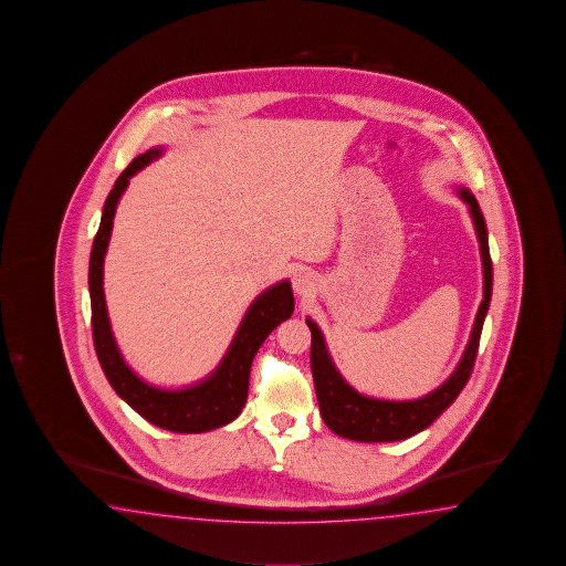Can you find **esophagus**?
I'll use <instances>...</instances> for the list:
<instances>
[{"label":"esophagus","mask_w":566,"mask_h":566,"mask_svg":"<svg viewBox=\"0 0 566 566\" xmlns=\"http://www.w3.org/2000/svg\"><path fill=\"white\" fill-rule=\"evenodd\" d=\"M292 289L298 294V296H306L311 294V290L314 289V277L311 276V272H296V276L292 280Z\"/></svg>","instance_id":"esophagus-1"}]
</instances>
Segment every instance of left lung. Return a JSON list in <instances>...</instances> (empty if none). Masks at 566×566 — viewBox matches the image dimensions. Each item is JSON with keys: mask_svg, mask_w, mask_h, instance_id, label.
Segmentation results:
<instances>
[{"mask_svg": "<svg viewBox=\"0 0 566 566\" xmlns=\"http://www.w3.org/2000/svg\"><path fill=\"white\" fill-rule=\"evenodd\" d=\"M459 197L469 205V213L475 226L479 239V252L483 262V301L479 304L475 325L471 331V339L465 353L452 376L418 400L406 402H391V400H376L367 398L364 394L353 390L352 386L343 379L337 367L333 364L325 345V337L321 328L316 327L311 318L306 325L311 328V367H313L314 390L321 408V416L335 434L345 439L359 440V442H391L415 437L416 432L430 427L449 406H451L461 390L465 388L475 357H478L479 339L485 314L490 308L491 286H493V270H491L490 241H488V227L479 209V202L471 195V190H459Z\"/></svg>", "mask_w": 566, "mask_h": 566, "instance_id": "8db88e82", "label": "left lung"}]
</instances>
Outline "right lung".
Returning a JSON list of instances; mask_svg holds the SVG:
<instances>
[{
    "instance_id": "obj_1",
    "label": "right lung",
    "mask_w": 566,
    "mask_h": 566,
    "mask_svg": "<svg viewBox=\"0 0 566 566\" xmlns=\"http://www.w3.org/2000/svg\"><path fill=\"white\" fill-rule=\"evenodd\" d=\"M163 148H150L138 158H134L126 170L115 180L114 189L109 192L101 226L88 260V294H91V325H93V343L99 357L103 374L109 379L115 394L126 400L139 416L164 430L172 432H207L213 428L226 427L235 420L245 400L250 386V369L253 357L262 347L265 337L274 328L290 318L294 313V296L289 280H282L274 286L262 292L239 325L235 337L227 349L223 361L213 374L205 377L199 384L185 390H163L146 384L142 377L132 371L117 349L107 306L103 292V262L114 229L115 209L122 199L124 190L129 185V178L148 166L151 160L163 156Z\"/></svg>"
}]
</instances>
